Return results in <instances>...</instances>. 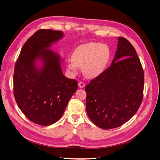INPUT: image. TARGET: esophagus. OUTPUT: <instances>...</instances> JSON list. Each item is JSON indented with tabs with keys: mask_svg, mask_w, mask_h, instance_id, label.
Returning <instances> with one entry per match:
<instances>
[{
	"mask_svg": "<svg viewBox=\"0 0 160 160\" xmlns=\"http://www.w3.org/2000/svg\"><path fill=\"white\" fill-rule=\"evenodd\" d=\"M78 87L80 88H83L85 87V84L84 83V82H78Z\"/></svg>",
	"mask_w": 160,
	"mask_h": 160,
	"instance_id": "obj_1",
	"label": "esophagus"
}]
</instances>
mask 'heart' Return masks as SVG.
<instances>
[{
	"label": "heart",
	"mask_w": 160,
	"mask_h": 160,
	"mask_svg": "<svg viewBox=\"0 0 160 160\" xmlns=\"http://www.w3.org/2000/svg\"><path fill=\"white\" fill-rule=\"evenodd\" d=\"M111 58L109 47L100 43L90 42L79 45L68 59V67L76 72L79 67L88 78H96L102 74L108 67Z\"/></svg>",
	"instance_id": "1"
}]
</instances>
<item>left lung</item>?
<instances>
[{"label": "left lung", "mask_w": 160, "mask_h": 160, "mask_svg": "<svg viewBox=\"0 0 160 160\" xmlns=\"http://www.w3.org/2000/svg\"><path fill=\"white\" fill-rule=\"evenodd\" d=\"M144 77L134 47L125 38H118L111 65L85 88L86 108L91 121L107 130L131 119L142 101Z\"/></svg>", "instance_id": "8db88e82"}]
</instances>
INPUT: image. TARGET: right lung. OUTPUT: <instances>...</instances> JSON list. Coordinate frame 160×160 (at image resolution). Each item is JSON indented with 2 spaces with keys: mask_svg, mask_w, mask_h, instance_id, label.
Masks as SVG:
<instances>
[{
  "mask_svg": "<svg viewBox=\"0 0 160 160\" xmlns=\"http://www.w3.org/2000/svg\"><path fill=\"white\" fill-rule=\"evenodd\" d=\"M63 35L61 31L38 30L23 45L15 64L14 95L18 106L29 121L42 126L61 119L78 89L76 80L63 75L61 57L49 49Z\"/></svg>",
  "mask_w": 160,
  "mask_h": 160,
  "instance_id": "obj_1",
  "label": "right lung"
}]
</instances>
